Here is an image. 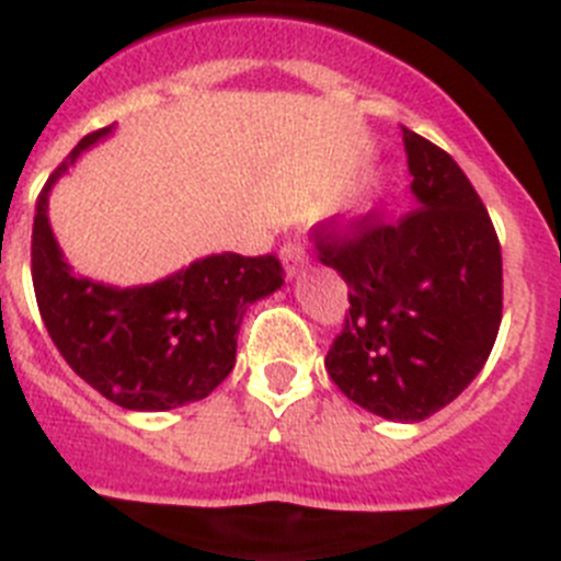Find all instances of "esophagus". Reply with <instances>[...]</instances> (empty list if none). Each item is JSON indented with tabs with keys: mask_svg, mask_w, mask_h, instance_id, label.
I'll return each mask as SVG.
<instances>
[{
	"mask_svg": "<svg viewBox=\"0 0 561 561\" xmlns=\"http://www.w3.org/2000/svg\"><path fill=\"white\" fill-rule=\"evenodd\" d=\"M282 267H285L287 279H294V276L301 274V267H305V248L299 242H287L282 248Z\"/></svg>",
	"mask_w": 561,
	"mask_h": 561,
	"instance_id": "34e87169",
	"label": "esophagus"
}]
</instances>
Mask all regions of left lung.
I'll list each match as a JSON object with an SVG mask.
<instances>
[{
  "mask_svg": "<svg viewBox=\"0 0 561 561\" xmlns=\"http://www.w3.org/2000/svg\"><path fill=\"white\" fill-rule=\"evenodd\" d=\"M417 206L316 228L319 260L350 287L324 367L353 403L417 423L455 401L489 362L503 319V253L483 199L440 146L403 126Z\"/></svg>",
  "mask_w": 561,
  "mask_h": 561,
  "instance_id": "obj_1",
  "label": "left lung"
}]
</instances>
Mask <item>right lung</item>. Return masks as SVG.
I'll use <instances>...</instances> for the list:
<instances>
[{
    "label": "right lung",
    "mask_w": 561,
    "mask_h": 561,
    "mask_svg": "<svg viewBox=\"0 0 561 561\" xmlns=\"http://www.w3.org/2000/svg\"><path fill=\"white\" fill-rule=\"evenodd\" d=\"M112 126L78 140L42 188L33 217L38 313L72 373L106 401L165 412L211 396L237 362V333L253 301L285 285L276 256L208 253L149 285L118 287L76 274L50 228V192Z\"/></svg>",
    "instance_id": "right-lung-1"
}]
</instances>
